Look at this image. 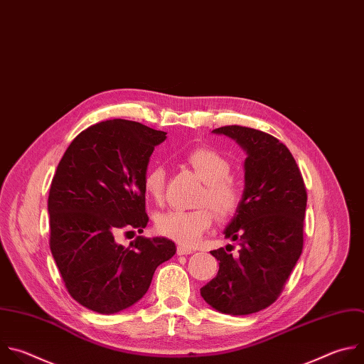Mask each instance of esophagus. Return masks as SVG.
Wrapping results in <instances>:
<instances>
[{
    "label": "esophagus",
    "instance_id": "1",
    "mask_svg": "<svg viewBox=\"0 0 364 364\" xmlns=\"http://www.w3.org/2000/svg\"><path fill=\"white\" fill-rule=\"evenodd\" d=\"M193 250L191 248H185V247H178V255H189L192 254Z\"/></svg>",
    "mask_w": 364,
    "mask_h": 364
}]
</instances>
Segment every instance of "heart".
Instances as JSON below:
<instances>
[{
	"mask_svg": "<svg viewBox=\"0 0 364 364\" xmlns=\"http://www.w3.org/2000/svg\"><path fill=\"white\" fill-rule=\"evenodd\" d=\"M188 164L203 181L196 199V209L169 210L156 218V230L185 247H195L213 223V212L220 218L232 216L242 202V185L230 175V161L212 148L199 146L186 156ZM143 186L146 195L156 203L164 200L165 171L155 166L144 175Z\"/></svg>",
	"mask_w": 364,
	"mask_h": 364,
	"instance_id": "obj_1",
	"label": "heart"
}]
</instances>
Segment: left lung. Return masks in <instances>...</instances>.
Listing matches in <instances>:
<instances>
[{
    "label": "left lung",
    "mask_w": 364,
    "mask_h": 364,
    "mask_svg": "<svg viewBox=\"0 0 364 364\" xmlns=\"http://www.w3.org/2000/svg\"><path fill=\"white\" fill-rule=\"evenodd\" d=\"M245 149L242 202L224 231L240 244L210 251L220 261L216 277L200 288L215 310L247 316L271 306L296 267L304 244L307 191L291 152L277 137L245 126H223Z\"/></svg>",
    "instance_id": "1"
}]
</instances>
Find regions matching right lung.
<instances>
[{"instance_id": "add662e5", "label": "right lung", "mask_w": 364, "mask_h": 364, "mask_svg": "<svg viewBox=\"0 0 364 364\" xmlns=\"http://www.w3.org/2000/svg\"><path fill=\"white\" fill-rule=\"evenodd\" d=\"M166 133L113 119L79 133L64 152L48 193L50 250L68 294L100 314L119 313L149 289L155 269L176 247L166 238L136 237L149 216L144 186L149 158Z\"/></svg>"}]
</instances>
